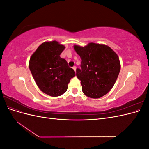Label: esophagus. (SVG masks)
Segmentation results:
<instances>
[{
    "label": "esophagus",
    "instance_id": "1",
    "mask_svg": "<svg viewBox=\"0 0 149 149\" xmlns=\"http://www.w3.org/2000/svg\"><path fill=\"white\" fill-rule=\"evenodd\" d=\"M73 70H74L75 71H76V66H73Z\"/></svg>",
    "mask_w": 149,
    "mask_h": 149
}]
</instances>
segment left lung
<instances>
[{"label": "left lung", "instance_id": "left-lung-1", "mask_svg": "<svg viewBox=\"0 0 149 149\" xmlns=\"http://www.w3.org/2000/svg\"><path fill=\"white\" fill-rule=\"evenodd\" d=\"M74 48L81 59L76 76L83 93L94 99L104 96L113 87L120 72L118 55L108 46L94 43L84 47L74 45Z\"/></svg>", "mask_w": 149, "mask_h": 149}]
</instances>
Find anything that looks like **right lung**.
<instances>
[{
    "label": "right lung",
    "mask_w": 149,
    "mask_h": 149,
    "mask_svg": "<svg viewBox=\"0 0 149 149\" xmlns=\"http://www.w3.org/2000/svg\"><path fill=\"white\" fill-rule=\"evenodd\" d=\"M65 47L56 41L44 42L31 55L29 68L38 88L50 96H59L75 76L73 69L60 55Z\"/></svg>",
    "instance_id": "right-lung-1"
}]
</instances>
